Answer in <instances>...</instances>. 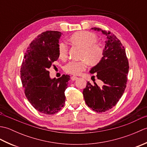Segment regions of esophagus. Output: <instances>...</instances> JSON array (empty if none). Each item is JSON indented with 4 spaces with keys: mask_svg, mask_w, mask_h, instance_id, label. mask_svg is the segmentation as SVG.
I'll list each match as a JSON object with an SVG mask.
<instances>
[{
    "mask_svg": "<svg viewBox=\"0 0 147 147\" xmlns=\"http://www.w3.org/2000/svg\"><path fill=\"white\" fill-rule=\"evenodd\" d=\"M71 79L72 81H75V80H76L78 79V77L76 76H71Z\"/></svg>",
    "mask_w": 147,
    "mask_h": 147,
    "instance_id": "esophagus-1",
    "label": "esophagus"
}]
</instances>
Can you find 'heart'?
I'll return each instance as SVG.
<instances>
[{"mask_svg":"<svg viewBox=\"0 0 147 147\" xmlns=\"http://www.w3.org/2000/svg\"><path fill=\"white\" fill-rule=\"evenodd\" d=\"M69 42L73 45L81 49L78 61H71L65 65L64 70L69 74H80L86 67L87 62L90 65H95L100 61L104 50L100 43L97 42V37L91 32L80 31L73 33L69 37ZM67 46L63 42L58 45L59 57L62 60L67 58Z\"/></svg>","mask_w":147,"mask_h":147,"instance_id":"heart-1","label":"heart"}]
</instances>
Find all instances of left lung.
<instances>
[{
	"label": "left lung",
	"mask_w": 147,
	"mask_h": 147,
	"mask_svg": "<svg viewBox=\"0 0 147 147\" xmlns=\"http://www.w3.org/2000/svg\"><path fill=\"white\" fill-rule=\"evenodd\" d=\"M92 30L101 32L107 36L103 57L90 73H95L102 86L95 82H87L83 95L86 105L96 112L110 110L117 104L126 87L129 63L125 49L113 33L98 28Z\"/></svg>",
	"instance_id": "obj_1"
}]
</instances>
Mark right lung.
<instances>
[{"mask_svg":"<svg viewBox=\"0 0 147 147\" xmlns=\"http://www.w3.org/2000/svg\"><path fill=\"white\" fill-rule=\"evenodd\" d=\"M62 33L47 31L30 43L24 54L21 78L27 99L43 114L57 113L63 107L64 92L70 80L63 74L58 79L50 77L49 69L59 58L58 45Z\"/></svg>","mask_w":147,"mask_h":147,"instance_id":"1","label":"right lung"}]
</instances>
